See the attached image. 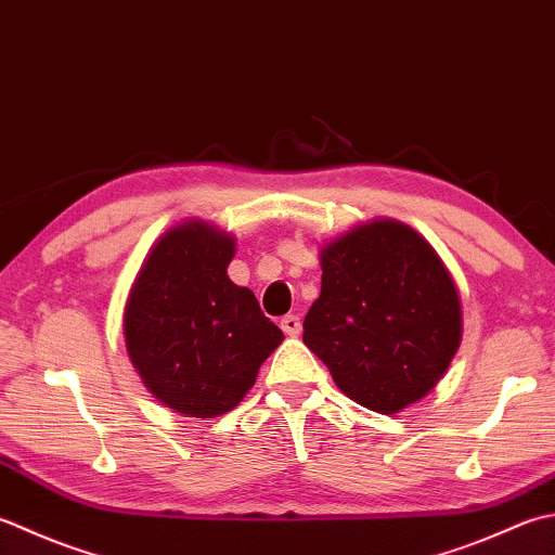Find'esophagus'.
I'll return each instance as SVG.
<instances>
[{
	"label": "esophagus",
	"instance_id": "esophagus-1",
	"mask_svg": "<svg viewBox=\"0 0 555 555\" xmlns=\"http://www.w3.org/2000/svg\"><path fill=\"white\" fill-rule=\"evenodd\" d=\"M281 330H284V334H288V336H298L302 330V322L298 314H286V318L281 320Z\"/></svg>",
	"mask_w": 555,
	"mask_h": 555
}]
</instances>
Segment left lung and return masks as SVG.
I'll return each instance as SVG.
<instances>
[{"instance_id": "obj_1", "label": "left lung", "mask_w": 555, "mask_h": 555, "mask_svg": "<svg viewBox=\"0 0 555 555\" xmlns=\"http://www.w3.org/2000/svg\"><path fill=\"white\" fill-rule=\"evenodd\" d=\"M322 291L302 341L336 387L377 414L426 397L462 341L457 286L406 223L375 219L322 247Z\"/></svg>"}]
</instances>
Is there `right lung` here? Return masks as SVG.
Here are the masks:
<instances>
[{
    "instance_id": "add662e5",
    "label": "right lung",
    "mask_w": 555,
    "mask_h": 555,
    "mask_svg": "<svg viewBox=\"0 0 555 555\" xmlns=\"http://www.w3.org/2000/svg\"><path fill=\"white\" fill-rule=\"evenodd\" d=\"M233 255V235L180 223L151 247L129 291L127 353L149 392L184 416L235 409L284 341L255 293L228 279Z\"/></svg>"
}]
</instances>
